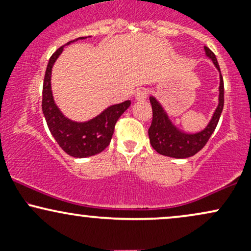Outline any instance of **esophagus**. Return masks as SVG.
<instances>
[{
  "label": "esophagus",
  "instance_id": "1",
  "mask_svg": "<svg viewBox=\"0 0 251 251\" xmlns=\"http://www.w3.org/2000/svg\"><path fill=\"white\" fill-rule=\"evenodd\" d=\"M146 98H148V91L146 89H138L137 92H135L134 94V99L137 100V101H143V100H145Z\"/></svg>",
  "mask_w": 251,
  "mask_h": 251
}]
</instances>
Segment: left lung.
<instances>
[{
	"mask_svg": "<svg viewBox=\"0 0 251 251\" xmlns=\"http://www.w3.org/2000/svg\"><path fill=\"white\" fill-rule=\"evenodd\" d=\"M205 55L208 59L212 61L215 67L217 68L220 73V87H218V103L216 107L211 119L201 131L195 132V133H186L179 129L174 123L170 120L165 111H164L162 105L158 102L154 97H150V102L152 105V124L149 128V138L152 148H153L158 153L166 155V157L177 158V159H183V158H189L195 155L198 151L205 146L208 140L214 133L216 126H217L218 120H220L221 113L223 111L224 105V83L223 77H222L220 65H218L216 55L204 46Z\"/></svg>",
	"mask_w": 251,
	"mask_h": 251,
	"instance_id": "obj_1",
	"label": "left lung"
}]
</instances>
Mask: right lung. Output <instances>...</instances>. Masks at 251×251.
Segmentation results:
<instances>
[{"mask_svg": "<svg viewBox=\"0 0 251 251\" xmlns=\"http://www.w3.org/2000/svg\"><path fill=\"white\" fill-rule=\"evenodd\" d=\"M87 37H77L65 46ZM60 47L48 61L42 89V112L51 135L60 148L74 158H87L103 151L111 143L114 126L120 116L129 107L131 101L126 100L106 107L101 113L85 122H75L63 114L54 100L51 91V70L57 57L61 55L63 47Z\"/></svg>", "mask_w": 251, "mask_h": 251, "instance_id": "1", "label": "right lung"}]
</instances>
